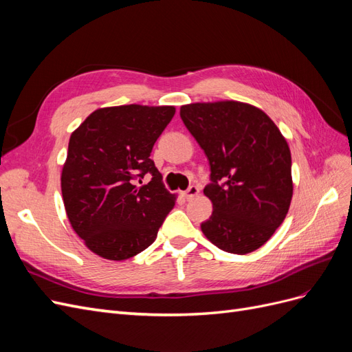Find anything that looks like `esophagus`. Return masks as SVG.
<instances>
[{"instance_id": "obj_1", "label": "esophagus", "mask_w": 352, "mask_h": 352, "mask_svg": "<svg viewBox=\"0 0 352 352\" xmlns=\"http://www.w3.org/2000/svg\"><path fill=\"white\" fill-rule=\"evenodd\" d=\"M199 194V189H198V186H189L186 190H185V198L189 201V199H192L194 197H197Z\"/></svg>"}]
</instances>
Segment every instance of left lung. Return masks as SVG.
Here are the masks:
<instances>
[{"mask_svg": "<svg viewBox=\"0 0 352 352\" xmlns=\"http://www.w3.org/2000/svg\"><path fill=\"white\" fill-rule=\"evenodd\" d=\"M188 131L204 150L212 212L201 225L206 238L230 254L258 250L291 206V151L279 127L247 102H194L180 107Z\"/></svg>", "mask_w": 352, "mask_h": 352, "instance_id": "1", "label": "left lung"}]
</instances>
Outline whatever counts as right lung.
I'll return each mask as SVG.
<instances>
[{"mask_svg":"<svg viewBox=\"0 0 352 352\" xmlns=\"http://www.w3.org/2000/svg\"><path fill=\"white\" fill-rule=\"evenodd\" d=\"M175 111L173 105L104 107L70 135L63 202L73 230L105 260H127L150 247L175 207L176 195L150 158ZM145 173H152L151 184L136 187Z\"/></svg>","mask_w":352,"mask_h":352,"instance_id":"1","label":"right lung"}]
</instances>
